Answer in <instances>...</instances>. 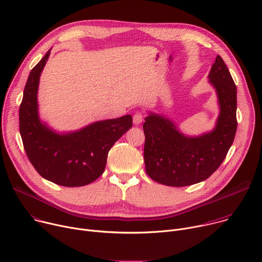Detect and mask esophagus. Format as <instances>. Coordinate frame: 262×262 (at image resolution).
Segmentation results:
<instances>
[{
	"mask_svg": "<svg viewBox=\"0 0 262 262\" xmlns=\"http://www.w3.org/2000/svg\"><path fill=\"white\" fill-rule=\"evenodd\" d=\"M143 118H144V115L142 114L141 112H136L133 116V121H134V124L136 125H139L142 121H143Z\"/></svg>",
	"mask_w": 262,
	"mask_h": 262,
	"instance_id": "34e87169",
	"label": "esophagus"
}]
</instances>
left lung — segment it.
Here are the masks:
<instances>
[{"mask_svg": "<svg viewBox=\"0 0 262 262\" xmlns=\"http://www.w3.org/2000/svg\"><path fill=\"white\" fill-rule=\"evenodd\" d=\"M208 77L216 90L221 107L212 132L186 137L167 118L152 113L145 118V169L160 184L184 187L207 180L220 167L233 143L237 129V90L220 55Z\"/></svg>", "mask_w": 262, "mask_h": 262, "instance_id": "left-lung-1", "label": "left lung"}]
</instances>
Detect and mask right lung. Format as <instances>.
Returning <instances> with one entry per match:
<instances>
[{
	"label": "right lung",
	"instance_id": "add662e5",
	"mask_svg": "<svg viewBox=\"0 0 262 262\" xmlns=\"http://www.w3.org/2000/svg\"><path fill=\"white\" fill-rule=\"evenodd\" d=\"M50 50L31 70L19 105V133L26 155L46 180L64 187H80L104 171L107 155L117 140L132 126L125 115L92 123L69 134H57L41 123L37 112V90Z\"/></svg>",
	"mask_w": 262,
	"mask_h": 262
}]
</instances>
